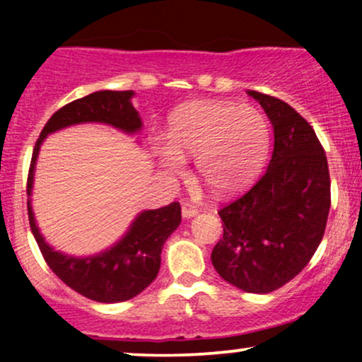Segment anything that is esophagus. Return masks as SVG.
Listing matches in <instances>:
<instances>
[{
	"instance_id": "1",
	"label": "esophagus",
	"mask_w": 362,
	"mask_h": 362,
	"mask_svg": "<svg viewBox=\"0 0 362 362\" xmlns=\"http://www.w3.org/2000/svg\"><path fill=\"white\" fill-rule=\"evenodd\" d=\"M197 213H199L197 207L192 206V204H189V202H185V204H182V216H184L185 219L194 218V216L197 214Z\"/></svg>"
}]
</instances>
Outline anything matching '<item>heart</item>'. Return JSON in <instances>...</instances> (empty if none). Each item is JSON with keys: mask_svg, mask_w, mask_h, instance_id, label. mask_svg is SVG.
<instances>
[{"mask_svg": "<svg viewBox=\"0 0 362 362\" xmlns=\"http://www.w3.org/2000/svg\"><path fill=\"white\" fill-rule=\"evenodd\" d=\"M167 139H158V161L170 175L185 172V158H195L201 180L226 194L250 182L269 151V126L250 105L194 102L178 109Z\"/></svg>", "mask_w": 362, "mask_h": 362, "instance_id": "1", "label": "heart"}]
</instances>
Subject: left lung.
Listing matches in <instances>:
<instances>
[{
  "label": "left lung",
  "instance_id": "1",
  "mask_svg": "<svg viewBox=\"0 0 362 362\" xmlns=\"http://www.w3.org/2000/svg\"><path fill=\"white\" fill-rule=\"evenodd\" d=\"M274 127L271 163L223 209L211 260L224 281L267 294L296 277L317 252L330 211V175L313 127L293 107L248 90Z\"/></svg>",
  "mask_w": 362,
  "mask_h": 362
}]
</instances>
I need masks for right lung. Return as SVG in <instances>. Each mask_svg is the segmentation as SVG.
Returning <instances> with one entry per match:
<instances>
[{"instance_id":"right-lung-1","label":"right lung","mask_w":362,"mask_h":362,"mask_svg":"<svg viewBox=\"0 0 362 362\" xmlns=\"http://www.w3.org/2000/svg\"><path fill=\"white\" fill-rule=\"evenodd\" d=\"M134 91L102 90L78 98L59 109L47 120L39 139H37L30 170H28V221L34 238L42 252L45 262L66 286L80 293L81 296L98 303H120L138 296L156 279L161 264L163 243L182 221L180 204L143 211L136 216L126 235L110 248L97 255L73 257L61 253L45 242L37 228L30 195L34 189V172L40 144L52 132L74 124L100 122L119 131L134 134L143 127L138 110L132 107L131 98Z\"/></svg>"}]
</instances>
